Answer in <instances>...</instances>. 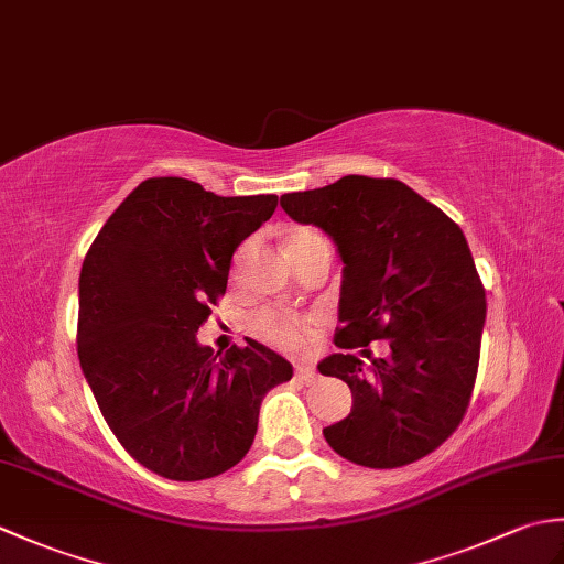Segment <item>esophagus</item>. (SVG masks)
<instances>
[{"label": "esophagus", "instance_id": "esophagus-1", "mask_svg": "<svg viewBox=\"0 0 564 564\" xmlns=\"http://www.w3.org/2000/svg\"><path fill=\"white\" fill-rule=\"evenodd\" d=\"M295 378L303 380L305 386H310V382H315V380L319 378V373H317V370H315L313 366H301V368L295 370Z\"/></svg>", "mask_w": 564, "mask_h": 564}]
</instances>
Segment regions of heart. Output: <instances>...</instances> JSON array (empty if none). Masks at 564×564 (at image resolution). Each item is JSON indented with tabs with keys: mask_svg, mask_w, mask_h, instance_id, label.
<instances>
[{
	"mask_svg": "<svg viewBox=\"0 0 564 564\" xmlns=\"http://www.w3.org/2000/svg\"><path fill=\"white\" fill-rule=\"evenodd\" d=\"M322 242H327V239L317 230H313V227H293V230H289V235H285V251H289V257L293 261L295 257L305 254L307 249H313ZM249 327L259 339H263L285 354L305 351L310 341L315 339V332H317L315 319L283 313V310H273V307L259 310V313L249 319Z\"/></svg>",
	"mask_w": 564,
	"mask_h": 564,
	"instance_id": "1",
	"label": "heart"
}]
</instances>
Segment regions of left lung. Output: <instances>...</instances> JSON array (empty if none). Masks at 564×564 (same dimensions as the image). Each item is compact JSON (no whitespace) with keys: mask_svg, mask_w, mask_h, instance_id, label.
<instances>
[{"mask_svg":"<svg viewBox=\"0 0 564 564\" xmlns=\"http://www.w3.org/2000/svg\"><path fill=\"white\" fill-rule=\"evenodd\" d=\"M295 223L317 225L344 261L332 354L317 368L351 388V414L327 426L329 446L364 467H402L436 451L473 398L487 315L485 285L465 235L398 178L349 174L283 194ZM388 338L370 371L349 348ZM369 356V352L365 349Z\"/></svg>","mask_w":564,"mask_h":564,"instance_id":"obj_1","label":"left lung"}]
</instances>
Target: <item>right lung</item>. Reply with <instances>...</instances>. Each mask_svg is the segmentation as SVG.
Returning a JSON list of instances; mask_svg holds the SVG:
<instances>
[{"label": "right lung", "mask_w": 564, "mask_h": 564, "mask_svg": "<svg viewBox=\"0 0 564 564\" xmlns=\"http://www.w3.org/2000/svg\"><path fill=\"white\" fill-rule=\"evenodd\" d=\"M275 206L271 194L225 198L154 176L113 210L84 257V378L121 446L166 480H208L242 460L263 394L293 376L254 339L223 356L196 341L225 295L235 249Z\"/></svg>", "instance_id": "obj_1"}]
</instances>
